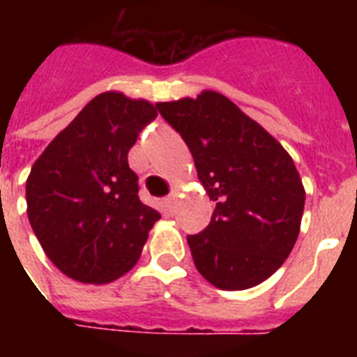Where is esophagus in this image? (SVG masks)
I'll list each match as a JSON object with an SVG mask.
<instances>
[{"instance_id": "esophagus-1", "label": "esophagus", "mask_w": 357, "mask_h": 357, "mask_svg": "<svg viewBox=\"0 0 357 357\" xmlns=\"http://www.w3.org/2000/svg\"><path fill=\"white\" fill-rule=\"evenodd\" d=\"M162 209L166 214H173V211H175V195H172V197L162 202Z\"/></svg>"}]
</instances>
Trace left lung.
Instances as JSON below:
<instances>
[{
    "instance_id": "left-lung-1",
    "label": "left lung",
    "mask_w": 357,
    "mask_h": 357,
    "mask_svg": "<svg viewBox=\"0 0 357 357\" xmlns=\"http://www.w3.org/2000/svg\"><path fill=\"white\" fill-rule=\"evenodd\" d=\"M182 135L213 202L211 223L188 236L195 266L218 289L261 284L282 266L301 232L305 191L282 144L214 91L157 103Z\"/></svg>"
}]
</instances>
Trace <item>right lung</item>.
Returning a JSON list of instances; mask_svg holds the SVG:
<instances>
[{
  "mask_svg": "<svg viewBox=\"0 0 357 357\" xmlns=\"http://www.w3.org/2000/svg\"><path fill=\"white\" fill-rule=\"evenodd\" d=\"M155 118L146 100L118 91L98 94L31 166L28 220L64 275L107 284L139 259L160 214L137 197L128 150Z\"/></svg>",
  "mask_w": 357,
  "mask_h": 357,
  "instance_id": "obj_1",
  "label": "right lung"
}]
</instances>
